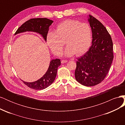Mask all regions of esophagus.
Wrapping results in <instances>:
<instances>
[{
	"instance_id": "obj_1",
	"label": "esophagus",
	"mask_w": 125,
	"mask_h": 125,
	"mask_svg": "<svg viewBox=\"0 0 125 125\" xmlns=\"http://www.w3.org/2000/svg\"><path fill=\"white\" fill-rule=\"evenodd\" d=\"M67 62V60H62V62H62V63H66V62Z\"/></svg>"
}]
</instances>
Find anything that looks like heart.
Masks as SVG:
<instances>
[{
    "mask_svg": "<svg viewBox=\"0 0 125 125\" xmlns=\"http://www.w3.org/2000/svg\"><path fill=\"white\" fill-rule=\"evenodd\" d=\"M92 40V30L89 24L71 19L60 23L55 32H49L46 37L48 47L58 56L62 55L65 42L67 45L65 55L71 56L75 54L79 56L89 50Z\"/></svg>",
    "mask_w": 125,
    "mask_h": 125,
    "instance_id": "1",
    "label": "heart"
}]
</instances>
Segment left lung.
Returning <instances> with one entry per match:
<instances>
[{
	"instance_id": "8db88e82",
	"label": "left lung",
	"mask_w": 125,
	"mask_h": 125,
	"mask_svg": "<svg viewBox=\"0 0 125 125\" xmlns=\"http://www.w3.org/2000/svg\"><path fill=\"white\" fill-rule=\"evenodd\" d=\"M92 32V45L79 58L75 78L81 84L92 86L103 81L108 73L114 58L113 44L107 29L96 18L89 16Z\"/></svg>"
}]
</instances>
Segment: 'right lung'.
<instances>
[{
  "label": "right lung",
  "instance_id": "1",
  "mask_svg": "<svg viewBox=\"0 0 125 125\" xmlns=\"http://www.w3.org/2000/svg\"><path fill=\"white\" fill-rule=\"evenodd\" d=\"M52 20L47 18H33L26 21L18 29L15 34L25 31L35 32L43 36L45 41L49 30L52 24ZM61 62L59 59L52 60L47 72L44 76L39 80L33 82H26L24 83L30 88L34 90H43L50 86L55 80L58 68L60 66Z\"/></svg>",
  "mask_w": 125,
  "mask_h": 125
}]
</instances>
